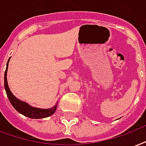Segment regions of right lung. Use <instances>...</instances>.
Returning a JSON list of instances; mask_svg holds the SVG:
<instances>
[{
  "instance_id": "add662e5",
  "label": "right lung",
  "mask_w": 146,
  "mask_h": 146,
  "mask_svg": "<svg viewBox=\"0 0 146 146\" xmlns=\"http://www.w3.org/2000/svg\"><path fill=\"white\" fill-rule=\"evenodd\" d=\"M9 59H8V61L7 62V67H6V70L4 72V88H5V90H6V93H7V96L8 98L10 103L11 104V105L14 107V108L17 111L21 113V114H23L25 116L30 117V118H35V119L47 117L52 115V114H53L54 112L56 111V105L50 109L36 108L31 107L25 102H23V101L18 100V98H15L13 95L11 91L10 90L8 85H7V66H8Z\"/></svg>"
}]
</instances>
